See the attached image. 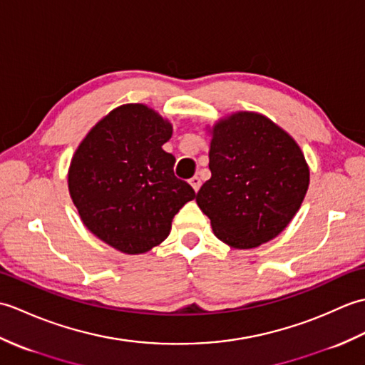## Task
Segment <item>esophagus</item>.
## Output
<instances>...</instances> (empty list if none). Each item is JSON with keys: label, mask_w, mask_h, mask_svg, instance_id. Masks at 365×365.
<instances>
[{"label": "esophagus", "mask_w": 365, "mask_h": 365, "mask_svg": "<svg viewBox=\"0 0 365 365\" xmlns=\"http://www.w3.org/2000/svg\"><path fill=\"white\" fill-rule=\"evenodd\" d=\"M190 185L192 187V190H195L196 192L199 191V188H200V178L197 177V175H195L192 178H190Z\"/></svg>", "instance_id": "1"}]
</instances>
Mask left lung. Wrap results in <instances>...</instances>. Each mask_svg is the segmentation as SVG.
Instances as JSON below:
<instances>
[{"label":"left lung","mask_w":365,"mask_h":365,"mask_svg":"<svg viewBox=\"0 0 365 365\" xmlns=\"http://www.w3.org/2000/svg\"><path fill=\"white\" fill-rule=\"evenodd\" d=\"M212 170L196 195L213 234L235 250H252L289 226L309 188L297 141L267 115L237 111L208 130Z\"/></svg>","instance_id":"1"}]
</instances>
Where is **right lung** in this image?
<instances>
[{
	"instance_id": "add662e5",
	"label": "right lung",
	"mask_w": 365,
	"mask_h": 365,
	"mask_svg": "<svg viewBox=\"0 0 365 365\" xmlns=\"http://www.w3.org/2000/svg\"><path fill=\"white\" fill-rule=\"evenodd\" d=\"M173 123L143 103L114 108L84 136L68 168V192L92 234L123 254L168 238L173 218L196 197L163 150Z\"/></svg>"
}]
</instances>
